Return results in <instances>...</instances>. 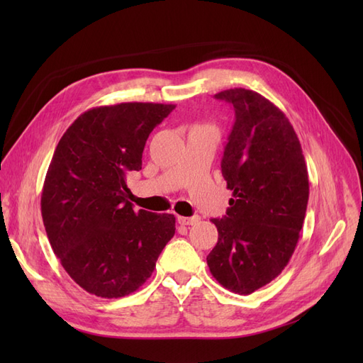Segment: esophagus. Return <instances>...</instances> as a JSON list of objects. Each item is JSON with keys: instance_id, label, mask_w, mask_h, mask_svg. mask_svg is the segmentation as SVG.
<instances>
[{"instance_id": "1", "label": "esophagus", "mask_w": 363, "mask_h": 363, "mask_svg": "<svg viewBox=\"0 0 363 363\" xmlns=\"http://www.w3.org/2000/svg\"><path fill=\"white\" fill-rule=\"evenodd\" d=\"M179 224L182 225H194L200 221V216H191V218H186V216H179L177 218Z\"/></svg>"}]
</instances>
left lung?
Instances as JSON below:
<instances>
[{"instance_id": "left-lung-1", "label": "left lung", "mask_w": 363, "mask_h": 363, "mask_svg": "<svg viewBox=\"0 0 363 363\" xmlns=\"http://www.w3.org/2000/svg\"><path fill=\"white\" fill-rule=\"evenodd\" d=\"M215 98L235 108L221 160L233 199L225 216L212 219L218 242L207 265L225 289L248 295L276 279L292 257L309 200V177L300 140L279 107L242 87Z\"/></svg>"}]
</instances>
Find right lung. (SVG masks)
Here are the masks:
<instances>
[{"label": "right lung", "mask_w": 363, "mask_h": 363, "mask_svg": "<svg viewBox=\"0 0 363 363\" xmlns=\"http://www.w3.org/2000/svg\"><path fill=\"white\" fill-rule=\"evenodd\" d=\"M174 104L121 103L91 108L59 140L42 189V219L71 279L101 298L138 291L175 233L171 213L135 212L127 174Z\"/></svg>", "instance_id": "1"}]
</instances>
